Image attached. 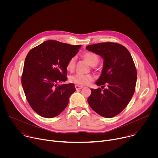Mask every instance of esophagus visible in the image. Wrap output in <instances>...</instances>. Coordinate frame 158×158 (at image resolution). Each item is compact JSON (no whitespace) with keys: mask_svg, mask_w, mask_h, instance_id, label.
<instances>
[{"mask_svg":"<svg viewBox=\"0 0 158 158\" xmlns=\"http://www.w3.org/2000/svg\"><path fill=\"white\" fill-rule=\"evenodd\" d=\"M75 87H76V90H79L81 89H82L83 88V86L82 85H75Z\"/></svg>","mask_w":158,"mask_h":158,"instance_id":"34e87169","label":"esophagus"}]
</instances>
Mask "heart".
Wrapping results in <instances>:
<instances>
[{
	"instance_id": "1",
	"label": "heart",
	"mask_w": 158,
	"mask_h": 158,
	"mask_svg": "<svg viewBox=\"0 0 158 158\" xmlns=\"http://www.w3.org/2000/svg\"><path fill=\"white\" fill-rule=\"evenodd\" d=\"M82 57L91 66H96L99 61V57L96 54L92 52H86L82 55ZM76 64L75 57H72L67 63V69L69 71L74 70ZM70 81L79 85H85L89 84L93 80V76L90 74L82 75L77 74L70 77Z\"/></svg>"
}]
</instances>
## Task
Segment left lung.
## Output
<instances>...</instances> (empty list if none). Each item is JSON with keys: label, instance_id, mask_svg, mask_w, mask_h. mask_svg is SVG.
<instances>
[{"label": "left lung", "instance_id": "1", "mask_svg": "<svg viewBox=\"0 0 158 158\" xmlns=\"http://www.w3.org/2000/svg\"><path fill=\"white\" fill-rule=\"evenodd\" d=\"M86 49L103 58V68L87 99L91 107L100 116L110 118L119 114L131 101L137 81V71L132 56L122 45L102 42L89 45ZM106 84L108 87L104 89ZM104 88L103 91L102 89Z\"/></svg>", "mask_w": 158, "mask_h": 158}]
</instances>
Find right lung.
Here are the masks:
<instances>
[{"label":"right lung","instance_id":"1","mask_svg":"<svg viewBox=\"0 0 158 158\" xmlns=\"http://www.w3.org/2000/svg\"><path fill=\"white\" fill-rule=\"evenodd\" d=\"M81 45L73 46L57 40H47L32 49L25 59L22 85L26 99L39 115L52 118L65 109L76 91L66 81L67 63L74 57Z\"/></svg>","mask_w":158,"mask_h":158}]
</instances>
